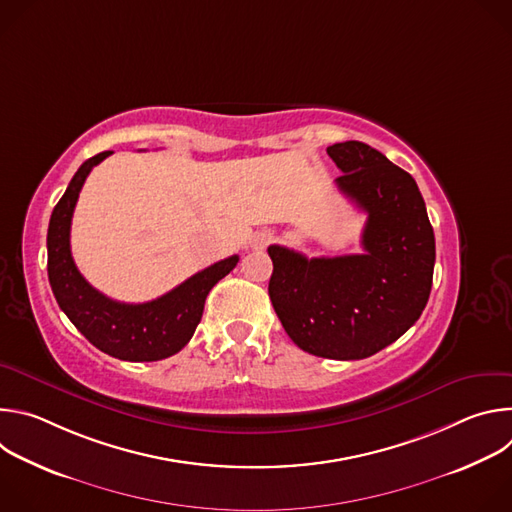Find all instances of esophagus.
<instances>
[{
	"label": "esophagus",
	"instance_id": "obj_1",
	"mask_svg": "<svg viewBox=\"0 0 512 512\" xmlns=\"http://www.w3.org/2000/svg\"><path fill=\"white\" fill-rule=\"evenodd\" d=\"M273 241V233L271 231H257L251 239V247L253 249H265L269 243Z\"/></svg>",
	"mask_w": 512,
	"mask_h": 512
}]
</instances>
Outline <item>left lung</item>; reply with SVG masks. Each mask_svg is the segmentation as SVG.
I'll use <instances>...</instances> for the list:
<instances>
[{
  "label": "left lung",
  "mask_w": 512,
  "mask_h": 512,
  "mask_svg": "<svg viewBox=\"0 0 512 512\" xmlns=\"http://www.w3.org/2000/svg\"><path fill=\"white\" fill-rule=\"evenodd\" d=\"M326 152L342 172L338 190L369 214L364 253L308 259L271 245L269 298L302 350L358 360L419 320L431 291L435 237L411 174L362 141L334 143Z\"/></svg>",
  "instance_id": "left-lung-1"
}]
</instances>
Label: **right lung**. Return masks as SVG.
Here are the masks:
<instances>
[{
  "label": "right lung",
  "instance_id": "obj_1",
  "mask_svg": "<svg viewBox=\"0 0 512 512\" xmlns=\"http://www.w3.org/2000/svg\"><path fill=\"white\" fill-rule=\"evenodd\" d=\"M111 152L89 158L72 176L52 210L48 225V281L60 310L101 352L129 362H152L180 352L192 338L208 291L229 275L239 255L218 261L158 300L145 304L115 302L97 291L77 269L70 253V223L89 172Z\"/></svg>",
  "mask_w": 512,
  "mask_h": 512
}]
</instances>
